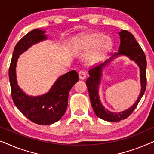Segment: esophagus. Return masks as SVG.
<instances>
[{"instance_id":"34e87169","label":"esophagus","mask_w":154,"mask_h":154,"mask_svg":"<svg viewBox=\"0 0 154 154\" xmlns=\"http://www.w3.org/2000/svg\"><path fill=\"white\" fill-rule=\"evenodd\" d=\"M79 79L81 80H84L86 78V73L84 71H80L79 72Z\"/></svg>"}]
</instances>
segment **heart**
<instances>
[{
    "instance_id": "obj_1",
    "label": "heart",
    "mask_w": 154,
    "mask_h": 154,
    "mask_svg": "<svg viewBox=\"0 0 154 154\" xmlns=\"http://www.w3.org/2000/svg\"><path fill=\"white\" fill-rule=\"evenodd\" d=\"M75 48L78 52L87 54L85 61L88 65H93L104 60L106 54L112 50L113 42L110 38L98 32H86L76 38Z\"/></svg>"
}]
</instances>
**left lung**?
I'll list each match as a JSON object with an SVG mask.
<instances>
[{"instance_id":"8db88e82","label":"left lung","mask_w":154,"mask_h":154,"mask_svg":"<svg viewBox=\"0 0 154 154\" xmlns=\"http://www.w3.org/2000/svg\"><path fill=\"white\" fill-rule=\"evenodd\" d=\"M119 34L121 40L119 51L102 64L90 69L89 71L90 77L86 81L90 102L96 116L101 119L109 122L120 121L129 116L144 95L146 87V60L144 51L132 33L127 31L122 30L119 32ZM121 56H127L133 60L140 68L141 92L138 98L132 107L125 111L117 113L109 111L103 106L98 94V86L100 85L103 69L113 60Z\"/></svg>"}]
</instances>
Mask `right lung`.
Here are the masks:
<instances>
[{"label":"right lung","mask_w":154,"mask_h":154,"mask_svg":"<svg viewBox=\"0 0 154 154\" xmlns=\"http://www.w3.org/2000/svg\"><path fill=\"white\" fill-rule=\"evenodd\" d=\"M48 39L45 30L34 29L24 35L16 44L9 69V80L13 102L17 108L33 123L50 125L60 121L68 105L70 90L79 81V75L74 70L61 75L47 93L39 96H29L19 87L16 66L20 54L29 48Z\"/></svg>","instance_id":"add662e5"}]
</instances>
